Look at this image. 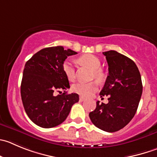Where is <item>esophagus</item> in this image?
I'll use <instances>...</instances> for the list:
<instances>
[{
    "instance_id": "obj_1",
    "label": "esophagus",
    "mask_w": 157,
    "mask_h": 157,
    "mask_svg": "<svg viewBox=\"0 0 157 157\" xmlns=\"http://www.w3.org/2000/svg\"><path fill=\"white\" fill-rule=\"evenodd\" d=\"M85 100H86V98H85L84 97H82V96H80L79 97V101H80V102H83V101H85Z\"/></svg>"
}]
</instances>
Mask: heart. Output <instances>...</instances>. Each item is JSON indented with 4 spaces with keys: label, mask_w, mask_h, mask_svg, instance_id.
<instances>
[{
    "label": "heart",
    "mask_w": 157,
    "mask_h": 157,
    "mask_svg": "<svg viewBox=\"0 0 157 157\" xmlns=\"http://www.w3.org/2000/svg\"><path fill=\"white\" fill-rule=\"evenodd\" d=\"M80 62L83 65L89 66V68L93 70V77H95L97 80H102L104 77V74L102 71L100 69L101 67V61L97 56L90 54L84 55L78 59ZM62 68L67 78L69 81H73L75 79L76 71L75 62L71 59H66L63 62ZM98 89V83L95 81L90 82H77L71 86V89L74 92L84 97H89L92 95L94 92H96Z\"/></svg>",
    "instance_id": "1"
}]
</instances>
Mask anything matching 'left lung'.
I'll return each mask as SVG.
<instances>
[{"label": "left lung", "mask_w": 157, "mask_h": 157, "mask_svg": "<svg viewBox=\"0 0 157 157\" xmlns=\"http://www.w3.org/2000/svg\"><path fill=\"white\" fill-rule=\"evenodd\" d=\"M109 65V75L101 97L109 95L107 104L96 102L89 113L92 122L109 132L119 131L132 120L143 92L141 75L135 62L116 51L102 52Z\"/></svg>", "instance_id": "obj_1"}]
</instances>
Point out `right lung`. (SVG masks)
Wrapping results in <instances>:
<instances>
[{
	"label": "right lung",
	"instance_id": "obj_1",
	"mask_svg": "<svg viewBox=\"0 0 157 157\" xmlns=\"http://www.w3.org/2000/svg\"><path fill=\"white\" fill-rule=\"evenodd\" d=\"M76 54L62 46L45 48L25 64L21 85L22 102L30 119L40 127L48 129L62 123L79 100L78 94L66 93L70 86L62 68L67 57ZM60 90L63 93L55 97L53 93Z\"/></svg>",
	"mask_w": 157,
	"mask_h": 157
}]
</instances>
